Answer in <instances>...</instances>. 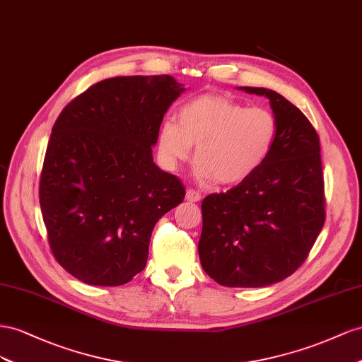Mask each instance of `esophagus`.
<instances>
[{
    "mask_svg": "<svg viewBox=\"0 0 362 362\" xmlns=\"http://www.w3.org/2000/svg\"><path fill=\"white\" fill-rule=\"evenodd\" d=\"M200 199H202V194L199 192V191H195V189H188L187 191V200L188 202H200Z\"/></svg>",
    "mask_w": 362,
    "mask_h": 362,
    "instance_id": "1",
    "label": "esophagus"
}]
</instances>
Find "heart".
Wrapping results in <instances>:
<instances>
[{
  "instance_id": "obj_1",
  "label": "heart",
  "mask_w": 362,
  "mask_h": 362,
  "mask_svg": "<svg viewBox=\"0 0 362 362\" xmlns=\"http://www.w3.org/2000/svg\"><path fill=\"white\" fill-rule=\"evenodd\" d=\"M276 138L277 119L272 110L206 94L183 105L179 121H162L158 151L165 167L175 170L189 159L195 146V177L238 185L262 167Z\"/></svg>"
}]
</instances>
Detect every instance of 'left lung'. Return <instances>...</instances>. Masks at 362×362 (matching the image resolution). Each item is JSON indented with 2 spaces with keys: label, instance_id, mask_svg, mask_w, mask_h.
<instances>
[{
  "label": "left lung",
  "instance_id": "1",
  "mask_svg": "<svg viewBox=\"0 0 362 362\" xmlns=\"http://www.w3.org/2000/svg\"><path fill=\"white\" fill-rule=\"evenodd\" d=\"M238 89L270 100L277 138L253 175L203 200L199 256L220 285L259 288L306 259L325 224V182L320 139L303 113L272 89Z\"/></svg>",
  "mask_w": 362,
  "mask_h": 362
}]
</instances>
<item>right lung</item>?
Wrapping results in <instances>:
<instances>
[{
  "instance_id": "obj_1",
  "label": "right lung",
  "mask_w": 362,
  "mask_h": 362,
  "mask_svg": "<svg viewBox=\"0 0 362 362\" xmlns=\"http://www.w3.org/2000/svg\"><path fill=\"white\" fill-rule=\"evenodd\" d=\"M185 92L171 76L113 77L56 119L39 202L56 261L78 281L118 286L144 270L153 227L185 199L153 162L163 115Z\"/></svg>"
}]
</instances>
